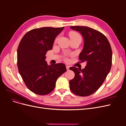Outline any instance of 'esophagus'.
<instances>
[{"instance_id":"obj_1","label":"esophagus","mask_w":126,"mask_h":126,"mask_svg":"<svg viewBox=\"0 0 126 126\" xmlns=\"http://www.w3.org/2000/svg\"><path fill=\"white\" fill-rule=\"evenodd\" d=\"M69 68H70V66H66V68H67V70H68L69 69Z\"/></svg>"}]
</instances>
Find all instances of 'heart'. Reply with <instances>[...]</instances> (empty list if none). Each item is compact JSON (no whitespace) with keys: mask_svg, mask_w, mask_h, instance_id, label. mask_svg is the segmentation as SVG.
Masks as SVG:
<instances>
[{"mask_svg":"<svg viewBox=\"0 0 126 126\" xmlns=\"http://www.w3.org/2000/svg\"><path fill=\"white\" fill-rule=\"evenodd\" d=\"M70 39L71 38H81V36L80 35H79V33L76 32H72L70 33ZM59 38V36H58L57 37H56V38L55 39V43H57V41H58V39ZM65 60H67V58H65Z\"/></svg>","mask_w":126,"mask_h":126,"instance_id":"obj_1","label":"heart"}]
</instances>
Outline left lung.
Listing matches in <instances>:
<instances>
[{"label": "left lung", "instance_id": "obj_1", "mask_svg": "<svg viewBox=\"0 0 126 126\" xmlns=\"http://www.w3.org/2000/svg\"><path fill=\"white\" fill-rule=\"evenodd\" d=\"M81 33L84 47L79 56L80 60L87 62L84 69L70 67L75 77L69 81L70 89L74 94L86 97L99 88L111 69L112 52L108 40L104 34L86 26H71Z\"/></svg>", "mask_w": 126, "mask_h": 126}]
</instances>
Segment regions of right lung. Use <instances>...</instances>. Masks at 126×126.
I'll use <instances>...</instances> for the list:
<instances>
[{"label":"right lung","mask_w":126,"mask_h":126,"mask_svg":"<svg viewBox=\"0 0 126 126\" xmlns=\"http://www.w3.org/2000/svg\"><path fill=\"white\" fill-rule=\"evenodd\" d=\"M61 28L42 27L30 30L22 37L17 49L18 71L26 86L32 93L46 95L54 89L57 79L67 71L62 63L48 65L47 52L51 50Z\"/></svg>","instance_id":"right-lung-1"}]
</instances>
